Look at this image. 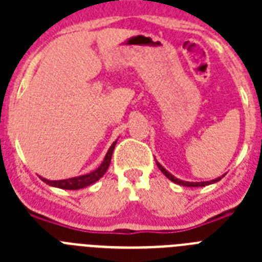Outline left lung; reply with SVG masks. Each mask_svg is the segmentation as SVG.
Returning a JSON list of instances; mask_svg holds the SVG:
<instances>
[{"mask_svg":"<svg viewBox=\"0 0 262 262\" xmlns=\"http://www.w3.org/2000/svg\"><path fill=\"white\" fill-rule=\"evenodd\" d=\"M157 166H159V169L161 170V172L164 173V174L166 176V177L170 180L172 182H174V184H178V185H182V186H190V187H200V186H206V185H210V184H214V182H217L219 180H222V177H217L215 178V180H212V181H207V182H187V181H181V180H178V178H176L174 176H172L170 173L168 172V170H165V169L163 168V166L160 165L159 163H156Z\"/></svg>","mask_w":262,"mask_h":262,"instance_id":"1","label":"left lung"}]
</instances>
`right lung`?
I'll use <instances>...</instances> for the list:
<instances>
[{"instance_id":"add662e5","label":"right lung","mask_w":262,"mask_h":262,"mask_svg":"<svg viewBox=\"0 0 262 262\" xmlns=\"http://www.w3.org/2000/svg\"><path fill=\"white\" fill-rule=\"evenodd\" d=\"M115 144H117V142H114L111 144V147L108 148V151L107 154H106L105 160L102 161V164H101L96 170L89 173V174H84L75 178H68V180H60V181H50V180H46V178L40 177L41 181H45L46 184L51 185V186L59 187V189H66V190H77V189H82V187L89 186V185L98 181L99 178L102 177L106 173L108 165H110L111 156H113V151H114Z\"/></svg>"}]
</instances>
